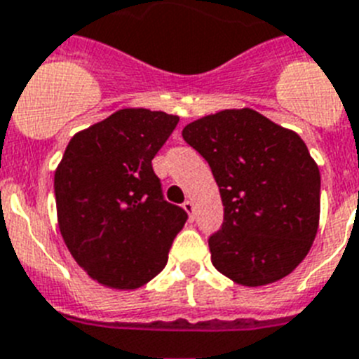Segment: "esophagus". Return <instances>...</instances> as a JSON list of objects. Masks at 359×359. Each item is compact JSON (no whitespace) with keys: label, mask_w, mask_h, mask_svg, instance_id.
<instances>
[{"label":"esophagus","mask_w":359,"mask_h":359,"mask_svg":"<svg viewBox=\"0 0 359 359\" xmlns=\"http://www.w3.org/2000/svg\"><path fill=\"white\" fill-rule=\"evenodd\" d=\"M182 208L186 210V213L189 215V219H194V213H195V204L194 201H186L184 204H182Z\"/></svg>","instance_id":"obj_1"}]
</instances>
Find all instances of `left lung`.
<instances>
[{
  "mask_svg": "<svg viewBox=\"0 0 359 359\" xmlns=\"http://www.w3.org/2000/svg\"><path fill=\"white\" fill-rule=\"evenodd\" d=\"M182 138L221 191L224 221L208 239L213 266L243 287L288 276L319 224L321 177L299 135L245 107L195 120Z\"/></svg>",
  "mask_w": 359,
  "mask_h": 359,
  "instance_id": "left-lung-1",
  "label": "left lung"
}]
</instances>
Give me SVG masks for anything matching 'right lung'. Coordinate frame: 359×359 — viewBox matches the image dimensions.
Masks as SVG:
<instances>
[{"label":"right lung","instance_id":"obj_1","mask_svg":"<svg viewBox=\"0 0 359 359\" xmlns=\"http://www.w3.org/2000/svg\"><path fill=\"white\" fill-rule=\"evenodd\" d=\"M179 116L120 109L71 138L54 173L69 252L100 285L135 290L168 263L188 213L162 195L151 161Z\"/></svg>","mask_w":359,"mask_h":359}]
</instances>
